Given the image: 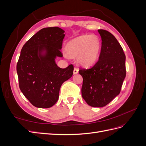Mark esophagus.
I'll return each mask as SVG.
<instances>
[{
  "label": "esophagus",
  "instance_id": "esophagus-1",
  "mask_svg": "<svg viewBox=\"0 0 146 146\" xmlns=\"http://www.w3.org/2000/svg\"><path fill=\"white\" fill-rule=\"evenodd\" d=\"M78 72V69L77 68H75L74 69V74H77Z\"/></svg>",
  "mask_w": 146,
  "mask_h": 146
}]
</instances>
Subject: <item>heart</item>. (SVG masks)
I'll return each instance as SVG.
<instances>
[{"label": "heart", "instance_id": "1", "mask_svg": "<svg viewBox=\"0 0 146 146\" xmlns=\"http://www.w3.org/2000/svg\"><path fill=\"white\" fill-rule=\"evenodd\" d=\"M100 41L95 35H83L67 43L65 50L71 56H77L78 63L90 66L98 59L100 50Z\"/></svg>", "mask_w": 146, "mask_h": 146}]
</instances>
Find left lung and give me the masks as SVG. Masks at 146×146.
<instances>
[{"mask_svg": "<svg viewBox=\"0 0 146 146\" xmlns=\"http://www.w3.org/2000/svg\"><path fill=\"white\" fill-rule=\"evenodd\" d=\"M102 38L99 60L89 69L80 68L82 95L91 107H102L121 92L126 76L125 55L116 38L108 31L98 30Z\"/></svg>", "mask_w": 146, "mask_h": 146, "instance_id": "8db88e82", "label": "left lung"}]
</instances>
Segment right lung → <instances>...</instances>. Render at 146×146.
I'll return each instance as SVG.
<instances>
[{"instance_id":"right-lung-1","label":"right lung","mask_w":146,"mask_h":146,"mask_svg":"<svg viewBox=\"0 0 146 146\" xmlns=\"http://www.w3.org/2000/svg\"><path fill=\"white\" fill-rule=\"evenodd\" d=\"M64 33L58 27L44 28L22 48L16 66L19 86L36 107L48 108L55 105L61 85L72 76V64L62 69L55 61L56 56H63L60 49Z\"/></svg>"}]
</instances>
